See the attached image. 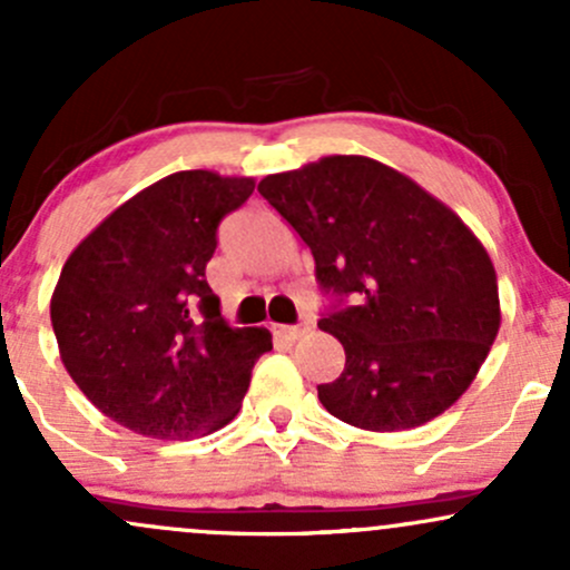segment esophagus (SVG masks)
<instances>
[{"instance_id":"obj_1","label":"esophagus","mask_w":570,"mask_h":570,"mask_svg":"<svg viewBox=\"0 0 570 570\" xmlns=\"http://www.w3.org/2000/svg\"><path fill=\"white\" fill-rule=\"evenodd\" d=\"M311 332V324H294V326H276V335L289 340V343H294V340H299L303 335H307Z\"/></svg>"}]
</instances>
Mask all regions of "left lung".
<instances>
[{"instance_id":"left-lung-1","label":"left lung","mask_w":570,"mask_h":570,"mask_svg":"<svg viewBox=\"0 0 570 570\" xmlns=\"http://www.w3.org/2000/svg\"><path fill=\"white\" fill-rule=\"evenodd\" d=\"M259 195L316 259L324 292L353 297L318 330L345 348L326 412L367 431H404L453 407L501 326L485 246L453 208L364 155L271 174Z\"/></svg>"}]
</instances>
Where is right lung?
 I'll return each instance as SVG.
<instances>
[{
    "mask_svg": "<svg viewBox=\"0 0 570 570\" xmlns=\"http://www.w3.org/2000/svg\"><path fill=\"white\" fill-rule=\"evenodd\" d=\"M248 176L179 171L115 208L69 254L50 322L71 381L107 417L153 440H195L238 415L263 326L233 330L206 284L225 214Z\"/></svg>",
    "mask_w": 570,
    "mask_h": 570,
    "instance_id": "obj_1",
    "label": "right lung"
}]
</instances>
